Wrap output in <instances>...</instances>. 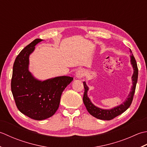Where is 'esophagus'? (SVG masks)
I'll use <instances>...</instances> for the list:
<instances>
[{"mask_svg":"<svg viewBox=\"0 0 147 147\" xmlns=\"http://www.w3.org/2000/svg\"><path fill=\"white\" fill-rule=\"evenodd\" d=\"M85 71L83 69H80L77 70L76 73V77L78 79H81L84 76H85Z\"/></svg>","mask_w":147,"mask_h":147,"instance_id":"esophagus-1","label":"esophagus"}]
</instances>
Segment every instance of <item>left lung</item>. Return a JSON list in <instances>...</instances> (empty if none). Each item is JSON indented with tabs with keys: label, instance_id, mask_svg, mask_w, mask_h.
I'll list each match as a JSON object with an SVG mask.
<instances>
[{
	"label": "left lung",
	"instance_id": "1",
	"mask_svg": "<svg viewBox=\"0 0 147 147\" xmlns=\"http://www.w3.org/2000/svg\"><path fill=\"white\" fill-rule=\"evenodd\" d=\"M130 53L131 54V55L130 56L131 64L132 65L134 70L132 77H131L132 78L133 86H131V91L129 93L127 98L120 105L113 107L111 109H103L95 106L88 96V91L89 90L88 86H87L86 82H83L84 87V94L83 96V102L84 103L88 112L91 115L94 117L101 120L110 121V120H112L113 118L116 117L117 116L121 115V113L124 112L130 107L131 103H132L134 92H135L136 86L138 80V70L136 61L131 49Z\"/></svg>",
	"mask_w": 147,
	"mask_h": 147
}]
</instances>
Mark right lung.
Returning a JSON list of instances; mask_svg holds the SVG:
<instances>
[{
  "mask_svg": "<svg viewBox=\"0 0 147 147\" xmlns=\"http://www.w3.org/2000/svg\"><path fill=\"white\" fill-rule=\"evenodd\" d=\"M42 39L37 38L20 53L13 65L11 91L20 111L41 121L53 116L58 109L63 91L74 78L59 76L40 80L29 71V56Z\"/></svg>",
  "mask_w": 147,
  "mask_h": 147,
  "instance_id": "right-lung-1",
  "label": "right lung"
}]
</instances>
